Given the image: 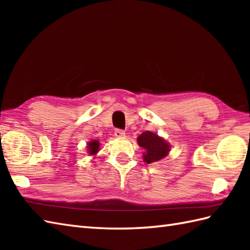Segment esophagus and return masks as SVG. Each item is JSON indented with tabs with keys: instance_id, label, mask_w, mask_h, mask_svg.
Masks as SVG:
<instances>
[{
	"instance_id": "34e87169",
	"label": "esophagus",
	"mask_w": 250,
	"mask_h": 250,
	"mask_svg": "<svg viewBox=\"0 0 250 250\" xmlns=\"http://www.w3.org/2000/svg\"><path fill=\"white\" fill-rule=\"evenodd\" d=\"M125 132L124 130H121V129H116L115 130V136L116 137H122V136H125Z\"/></svg>"
}]
</instances>
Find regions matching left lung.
<instances>
[{
    "instance_id": "8db88e82",
    "label": "left lung",
    "mask_w": 250,
    "mask_h": 250,
    "mask_svg": "<svg viewBox=\"0 0 250 250\" xmlns=\"http://www.w3.org/2000/svg\"><path fill=\"white\" fill-rule=\"evenodd\" d=\"M139 145L146 150L144 155V161L146 163H152L161 160L167 155L169 146L166 141L159 137L157 134L151 133L150 131L143 132L137 139Z\"/></svg>"
}]
</instances>
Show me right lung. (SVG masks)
<instances>
[{
    "mask_svg": "<svg viewBox=\"0 0 250 250\" xmlns=\"http://www.w3.org/2000/svg\"><path fill=\"white\" fill-rule=\"evenodd\" d=\"M88 147H89V153H91V155H94V153L98 152L99 142L98 141H92L91 143H89Z\"/></svg>",
    "mask_w": 250,
    "mask_h": 250,
    "instance_id": "obj_1",
    "label": "right lung"
}]
</instances>
